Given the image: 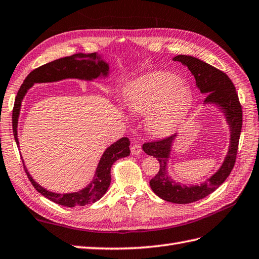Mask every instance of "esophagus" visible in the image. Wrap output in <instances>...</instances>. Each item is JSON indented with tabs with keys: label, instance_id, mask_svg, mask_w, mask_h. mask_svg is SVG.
<instances>
[{
	"label": "esophagus",
	"instance_id": "1",
	"mask_svg": "<svg viewBox=\"0 0 259 259\" xmlns=\"http://www.w3.org/2000/svg\"><path fill=\"white\" fill-rule=\"evenodd\" d=\"M132 155H140L142 153V146L140 144H133L131 147Z\"/></svg>",
	"mask_w": 259,
	"mask_h": 259
}]
</instances>
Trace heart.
Masks as SVG:
<instances>
[{"label":"heart","instance_id":"heart-1","mask_svg":"<svg viewBox=\"0 0 259 259\" xmlns=\"http://www.w3.org/2000/svg\"><path fill=\"white\" fill-rule=\"evenodd\" d=\"M189 86L167 72H153L132 83L125 93V103L132 112L147 115L151 134L166 136L173 133L192 104Z\"/></svg>","mask_w":259,"mask_h":259}]
</instances>
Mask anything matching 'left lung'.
<instances>
[{"label":"left lung","mask_w":259,"mask_h":259,"mask_svg":"<svg viewBox=\"0 0 259 259\" xmlns=\"http://www.w3.org/2000/svg\"><path fill=\"white\" fill-rule=\"evenodd\" d=\"M174 61L181 62L196 81L200 93L207 94L204 104H212L221 108L226 117L231 130V142L225 159L216 173L207 178L200 185H182L176 183L168 175L167 162L171 151V145L177 135H171L166 139L145 143L143 151L147 155L156 157L159 162L158 173L149 181L153 192L158 197L174 204H189L202 199L220 187L226 181L236 162L238 142L243 125V111L240 105L236 89L225 73L207 63L194 56L177 55Z\"/></svg>","instance_id":"8db88e82"}]
</instances>
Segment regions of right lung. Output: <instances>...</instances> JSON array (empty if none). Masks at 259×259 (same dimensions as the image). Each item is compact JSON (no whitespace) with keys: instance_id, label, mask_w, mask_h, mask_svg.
<instances>
[{"instance_id":"add662e5","label":"right lung","mask_w":259,"mask_h":259,"mask_svg":"<svg viewBox=\"0 0 259 259\" xmlns=\"http://www.w3.org/2000/svg\"><path fill=\"white\" fill-rule=\"evenodd\" d=\"M110 72V66L106 62L102 60L101 55L97 53H77L71 56L62 57V59L50 62L48 64L39 66L32 71L21 88L17 92L15 97L13 114H12V124H13V134L19 146V139H17V122H19L20 110L22 101L24 99L27 90L31 89L35 83H52L62 81L65 78H78L84 81H93L97 77H106ZM20 147V146H19ZM130 151V140L127 137L115 142L110 147L105 149L96 167L95 175L88 186L78 192L67 193V194H57L50 192L48 189L42 187L33 180V177L28 173L24 162L25 173L31 181L32 185L38 193H41L44 197L49 198L54 202L66 207H75V206H85L99 200L110 187L111 184V167L117 159L128 156Z\"/></svg>"}]
</instances>
